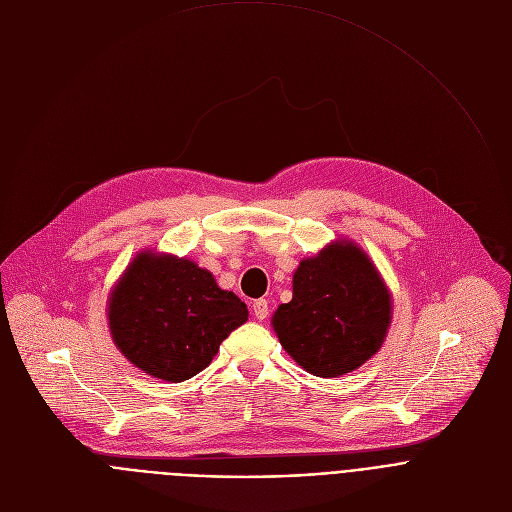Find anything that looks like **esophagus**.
Returning <instances> with one entry per match:
<instances>
[{
	"instance_id": "obj_1",
	"label": "esophagus",
	"mask_w": 512,
	"mask_h": 512,
	"mask_svg": "<svg viewBox=\"0 0 512 512\" xmlns=\"http://www.w3.org/2000/svg\"><path fill=\"white\" fill-rule=\"evenodd\" d=\"M252 311H254L256 319H266V317H268V301H266V299H258V301H254Z\"/></svg>"
}]
</instances>
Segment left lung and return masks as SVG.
Instances as JSON below:
<instances>
[{
    "instance_id": "8db88e82",
    "label": "left lung",
    "mask_w": 512,
    "mask_h": 512,
    "mask_svg": "<svg viewBox=\"0 0 512 512\" xmlns=\"http://www.w3.org/2000/svg\"><path fill=\"white\" fill-rule=\"evenodd\" d=\"M270 323L303 370L339 378L382 348L392 323V295L364 248L337 238L299 262L293 299L278 305Z\"/></svg>"
}]
</instances>
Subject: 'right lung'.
I'll list each match as a JSON object with an SVG mask.
<instances>
[{
    "mask_svg": "<svg viewBox=\"0 0 512 512\" xmlns=\"http://www.w3.org/2000/svg\"><path fill=\"white\" fill-rule=\"evenodd\" d=\"M248 307L189 258L142 250L107 297L113 344L138 370L183 382L205 370Z\"/></svg>",
    "mask_w": 512,
    "mask_h": 512,
    "instance_id": "add662e5",
    "label": "right lung"
}]
</instances>
